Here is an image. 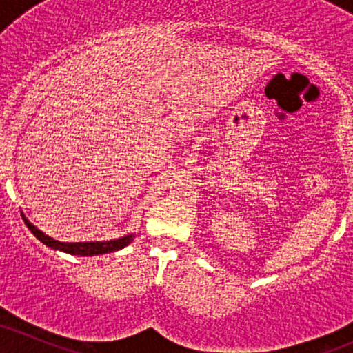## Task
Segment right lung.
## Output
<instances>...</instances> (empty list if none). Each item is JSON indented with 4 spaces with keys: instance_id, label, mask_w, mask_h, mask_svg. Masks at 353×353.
Masks as SVG:
<instances>
[{
    "instance_id": "right-lung-1",
    "label": "right lung",
    "mask_w": 353,
    "mask_h": 353,
    "mask_svg": "<svg viewBox=\"0 0 353 353\" xmlns=\"http://www.w3.org/2000/svg\"><path fill=\"white\" fill-rule=\"evenodd\" d=\"M24 224L28 225V229L33 232V236L41 241L43 244L54 250H61V252H66L71 255H99V254H109L116 252V250L124 249L125 245L131 244L134 241L136 234H129V236H124L121 239H114V241H103V242H59L54 241V239L46 236V234L41 232L38 228H34L26 217L23 216Z\"/></svg>"
}]
</instances>
